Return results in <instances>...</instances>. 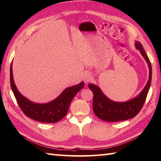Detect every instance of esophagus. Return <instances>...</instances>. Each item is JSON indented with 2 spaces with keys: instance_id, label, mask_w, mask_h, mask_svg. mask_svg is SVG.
<instances>
[{
  "instance_id": "34e87169",
  "label": "esophagus",
  "mask_w": 161,
  "mask_h": 161,
  "mask_svg": "<svg viewBox=\"0 0 161 161\" xmlns=\"http://www.w3.org/2000/svg\"><path fill=\"white\" fill-rule=\"evenodd\" d=\"M91 75L89 73H86L83 76V80L84 81L85 83H88L89 82V81H91Z\"/></svg>"
}]
</instances>
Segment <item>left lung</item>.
I'll return each mask as SVG.
<instances>
[{"label":"left lung","mask_w":161,"mask_h":161,"mask_svg":"<svg viewBox=\"0 0 161 161\" xmlns=\"http://www.w3.org/2000/svg\"><path fill=\"white\" fill-rule=\"evenodd\" d=\"M135 46L145 58L149 69V80L145 88L137 97L126 102H114L106 96L96 85L93 84L88 85L93 93V111L97 117L102 120L119 122L134 118L141 111L145 103L152 81V64L142 44L139 42H136Z\"/></svg>","instance_id":"obj_1"}]
</instances>
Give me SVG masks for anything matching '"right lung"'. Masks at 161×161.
Returning a JSON list of instances; mask_svg holds the SVG:
<instances>
[{"label":"right lung","mask_w":161,"mask_h":161,"mask_svg":"<svg viewBox=\"0 0 161 161\" xmlns=\"http://www.w3.org/2000/svg\"><path fill=\"white\" fill-rule=\"evenodd\" d=\"M10 84L20 109L28 118L36 121L54 123L61 120L68 111L75 95L84 86V81L66 88L56 99L46 104H37L28 100L20 94L14 84L12 73V62L10 66Z\"/></svg>","instance_id":"add662e5"}]
</instances>
